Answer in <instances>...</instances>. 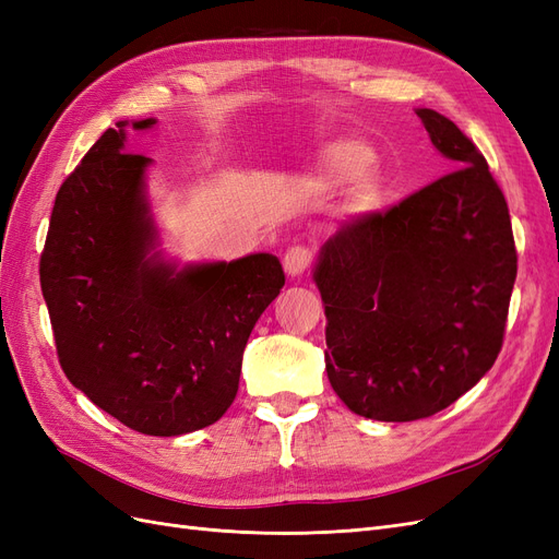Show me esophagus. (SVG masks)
Masks as SVG:
<instances>
[{
	"label": "esophagus",
	"mask_w": 559,
	"mask_h": 559,
	"mask_svg": "<svg viewBox=\"0 0 559 559\" xmlns=\"http://www.w3.org/2000/svg\"><path fill=\"white\" fill-rule=\"evenodd\" d=\"M310 265H312V251L308 247L296 245L292 249H286V253H284V267H286V273H289L292 277L302 275Z\"/></svg>",
	"instance_id": "34e87169"
}]
</instances>
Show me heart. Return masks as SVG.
Wrapping results in <instances>:
<instances>
[{
	"label": "heart",
	"instance_id": "heart-1",
	"mask_svg": "<svg viewBox=\"0 0 559 559\" xmlns=\"http://www.w3.org/2000/svg\"><path fill=\"white\" fill-rule=\"evenodd\" d=\"M324 170L326 175L335 177V179H349L357 175L361 167L368 163V146L357 142V140H341L333 142L331 146H326L324 151ZM357 200L361 207L373 205L376 200V181L373 177H359L357 181Z\"/></svg>",
	"mask_w": 559,
	"mask_h": 559
}]
</instances>
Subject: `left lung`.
I'll list each match as a JSON object with an SVG mask.
<instances>
[{
    "mask_svg": "<svg viewBox=\"0 0 559 559\" xmlns=\"http://www.w3.org/2000/svg\"><path fill=\"white\" fill-rule=\"evenodd\" d=\"M452 173L359 214L319 251L326 373L352 413L413 421L448 408L497 361L518 251L485 156L450 118L417 109Z\"/></svg>",
    "mask_w": 559,
    "mask_h": 559,
    "instance_id": "left-lung-1",
    "label": "left lung"
}]
</instances>
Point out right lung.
I'll use <instances>...</instances> for the list:
<instances>
[{"label":"right lung","mask_w":559,"mask_h":559,"mask_svg":"<svg viewBox=\"0 0 559 559\" xmlns=\"http://www.w3.org/2000/svg\"><path fill=\"white\" fill-rule=\"evenodd\" d=\"M123 128H109L62 181L41 292L67 380L134 431L191 433L230 408L249 333L284 270L270 253L179 273L146 257L156 238L142 195L148 158L123 151Z\"/></svg>","instance_id":"1"}]
</instances>
